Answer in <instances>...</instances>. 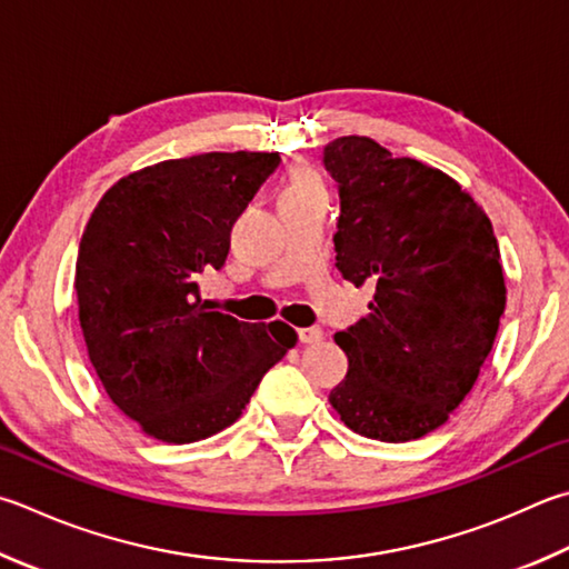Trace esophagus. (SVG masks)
I'll return each mask as SVG.
<instances>
[{
	"label": "esophagus",
	"instance_id": "34e87169",
	"mask_svg": "<svg viewBox=\"0 0 569 569\" xmlns=\"http://www.w3.org/2000/svg\"><path fill=\"white\" fill-rule=\"evenodd\" d=\"M298 340H301V343H320V340H323V330L320 328H301L298 330Z\"/></svg>",
	"mask_w": 569,
	"mask_h": 569
}]
</instances>
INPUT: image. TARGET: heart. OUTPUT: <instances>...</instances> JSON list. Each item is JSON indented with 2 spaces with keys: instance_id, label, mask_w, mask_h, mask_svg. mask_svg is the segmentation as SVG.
<instances>
[{
  "instance_id": "obj_1",
  "label": "heart",
  "mask_w": 569,
  "mask_h": 569,
  "mask_svg": "<svg viewBox=\"0 0 569 569\" xmlns=\"http://www.w3.org/2000/svg\"><path fill=\"white\" fill-rule=\"evenodd\" d=\"M308 193H326V189H323V181H320V177L313 169L301 167L288 177L286 186L281 189V196H278V201L296 199V196H308Z\"/></svg>"
}]
</instances>
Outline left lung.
I'll return each mask as SVG.
<instances>
[{
    "instance_id": "left-lung-1",
    "label": "left lung",
    "mask_w": 569,
    "mask_h": 569,
    "mask_svg": "<svg viewBox=\"0 0 569 569\" xmlns=\"http://www.w3.org/2000/svg\"><path fill=\"white\" fill-rule=\"evenodd\" d=\"M340 189L336 261L376 288L370 313L336 333L348 373L330 406L358 436L408 442L448 422L480 376L505 311L498 239L462 186L370 137L323 151Z\"/></svg>"
}]
</instances>
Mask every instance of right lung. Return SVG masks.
Wrapping results in <instances>:
<instances>
[{
  "label": "right lung",
  "mask_w": 569,
  "mask_h": 569,
  "mask_svg": "<svg viewBox=\"0 0 569 569\" xmlns=\"http://www.w3.org/2000/svg\"><path fill=\"white\" fill-rule=\"evenodd\" d=\"M278 161L276 151L159 161L91 211L74 273L87 353L113 406L161 442L229 428L296 346L283 320L243 323L199 296V276L226 263L236 219Z\"/></svg>",
  "instance_id": "obj_1"
}]
</instances>
